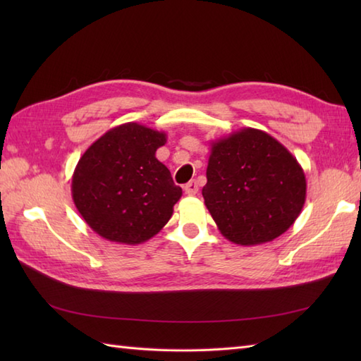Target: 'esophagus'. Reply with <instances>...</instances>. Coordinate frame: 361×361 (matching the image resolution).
Segmentation results:
<instances>
[{"mask_svg":"<svg viewBox=\"0 0 361 361\" xmlns=\"http://www.w3.org/2000/svg\"><path fill=\"white\" fill-rule=\"evenodd\" d=\"M185 192H186L188 195H195V194L198 192V185H197V183H195L194 180L186 183V185H185Z\"/></svg>","mask_w":361,"mask_h":361,"instance_id":"obj_1","label":"esophagus"}]
</instances>
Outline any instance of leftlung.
<instances>
[{
  "mask_svg": "<svg viewBox=\"0 0 361 361\" xmlns=\"http://www.w3.org/2000/svg\"><path fill=\"white\" fill-rule=\"evenodd\" d=\"M202 194L220 233L237 245L271 242L295 224L305 203L301 164L257 128L212 141Z\"/></svg>",
  "mask_w": 361,
  "mask_h": 361,
  "instance_id": "obj_1",
  "label": "left lung"
}]
</instances>
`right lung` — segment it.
<instances>
[{
  "label": "right lung",
  "instance_id": "obj_1",
  "mask_svg": "<svg viewBox=\"0 0 361 361\" xmlns=\"http://www.w3.org/2000/svg\"><path fill=\"white\" fill-rule=\"evenodd\" d=\"M166 141L164 132L127 122L104 133L80 157L73 200L94 233L137 245L163 229L183 194L155 157Z\"/></svg>",
  "mask_w": 361,
  "mask_h": 361
}]
</instances>
